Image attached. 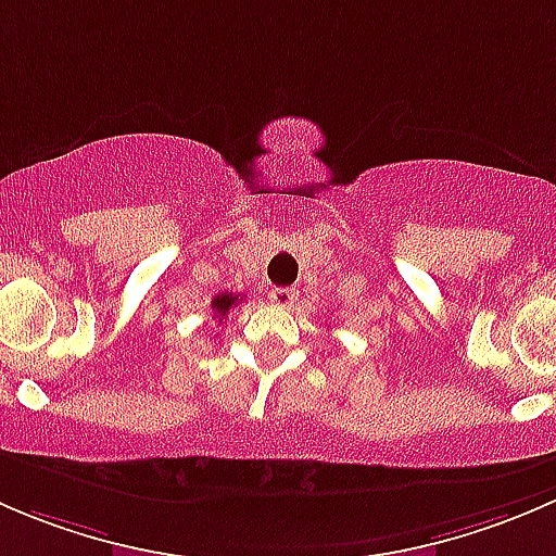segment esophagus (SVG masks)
I'll return each instance as SVG.
<instances>
[{
  "label": "esophagus",
  "mask_w": 556,
  "mask_h": 556,
  "mask_svg": "<svg viewBox=\"0 0 556 556\" xmlns=\"http://www.w3.org/2000/svg\"><path fill=\"white\" fill-rule=\"evenodd\" d=\"M295 299H299V290H295V288H274L271 290V301L277 306H282V309L293 306Z\"/></svg>",
  "instance_id": "1"
}]
</instances>
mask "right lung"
Listing matches in <instances>:
<instances>
[{"mask_svg":"<svg viewBox=\"0 0 556 556\" xmlns=\"http://www.w3.org/2000/svg\"><path fill=\"white\" fill-rule=\"evenodd\" d=\"M239 301H242V295L220 293V295H215V299H212V309H215L217 317H226L228 309H231V306H237Z\"/></svg>","mask_w":556,"mask_h":556,"instance_id":"1","label":"right lung"}]
</instances>
